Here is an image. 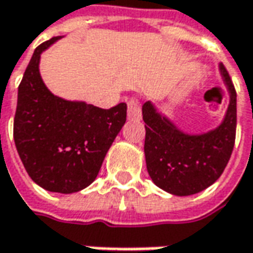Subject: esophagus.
Here are the masks:
<instances>
[{
	"mask_svg": "<svg viewBox=\"0 0 253 253\" xmlns=\"http://www.w3.org/2000/svg\"><path fill=\"white\" fill-rule=\"evenodd\" d=\"M126 110H128V118L129 120L139 121L142 118V110H140V104H139V100L136 97H132V99L128 100Z\"/></svg>",
	"mask_w": 253,
	"mask_h": 253,
	"instance_id": "1",
	"label": "esophagus"
}]
</instances>
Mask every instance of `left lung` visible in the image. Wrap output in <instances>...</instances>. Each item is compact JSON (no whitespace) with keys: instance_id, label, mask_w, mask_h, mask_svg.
Returning a JSON list of instances; mask_svg holds the SVG:
<instances>
[{"instance_id":"obj_1","label":"left lung","mask_w":253,"mask_h":253,"mask_svg":"<svg viewBox=\"0 0 253 253\" xmlns=\"http://www.w3.org/2000/svg\"><path fill=\"white\" fill-rule=\"evenodd\" d=\"M220 72L230 93L224 121L203 135H186L160 115L147 101L142 107L145 121L147 172L159 188L178 196L206 189L223 174L233 153L237 129V91L228 71Z\"/></svg>"}]
</instances>
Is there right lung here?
<instances>
[{
    "mask_svg": "<svg viewBox=\"0 0 253 253\" xmlns=\"http://www.w3.org/2000/svg\"><path fill=\"white\" fill-rule=\"evenodd\" d=\"M58 39L40 44L23 74L13 140L29 177L37 185L50 192L74 194L97 177L126 121V104L104 110L54 96L42 81L39 62L40 54Z\"/></svg>",
    "mask_w": 253,
    "mask_h": 253,
    "instance_id": "add662e5",
    "label": "right lung"
}]
</instances>
